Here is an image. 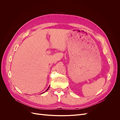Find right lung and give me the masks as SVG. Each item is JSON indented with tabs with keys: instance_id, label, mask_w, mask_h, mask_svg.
I'll return each instance as SVG.
<instances>
[{
	"instance_id": "right-lung-1",
	"label": "right lung",
	"mask_w": 120,
	"mask_h": 120,
	"mask_svg": "<svg viewBox=\"0 0 120 120\" xmlns=\"http://www.w3.org/2000/svg\"><path fill=\"white\" fill-rule=\"evenodd\" d=\"M49 88H48V89H47V90H45V91H47V90H49ZM44 93V92H43V93Z\"/></svg>"
}]
</instances>
